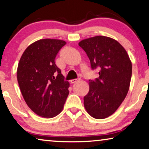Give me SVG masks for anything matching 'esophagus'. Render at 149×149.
<instances>
[{
	"label": "esophagus",
	"mask_w": 149,
	"mask_h": 149,
	"mask_svg": "<svg viewBox=\"0 0 149 149\" xmlns=\"http://www.w3.org/2000/svg\"><path fill=\"white\" fill-rule=\"evenodd\" d=\"M79 79H80V78H77V79H72V80L70 81V82L72 84H74L75 83V82H77V81H79Z\"/></svg>",
	"instance_id": "34e87169"
}]
</instances>
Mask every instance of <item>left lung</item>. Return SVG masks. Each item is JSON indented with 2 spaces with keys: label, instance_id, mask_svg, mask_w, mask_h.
<instances>
[{
  "label": "left lung",
  "instance_id": "obj_1",
  "mask_svg": "<svg viewBox=\"0 0 149 149\" xmlns=\"http://www.w3.org/2000/svg\"><path fill=\"white\" fill-rule=\"evenodd\" d=\"M79 46L87 54L92 70H99V77L89 82L90 90L84 97V107L94 118H106L115 112L127 95L132 63L123 47L110 37L84 39Z\"/></svg>",
  "mask_w": 149,
  "mask_h": 149
}]
</instances>
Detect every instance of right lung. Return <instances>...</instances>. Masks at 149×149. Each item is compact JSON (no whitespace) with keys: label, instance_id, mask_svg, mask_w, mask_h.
I'll list each match as a JSON object with an SVG mask.
<instances>
[{"label":"right lung","instance_id":"1","mask_svg":"<svg viewBox=\"0 0 149 149\" xmlns=\"http://www.w3.org/2000/svg\"><path fill=\"white\" fill-rule=\"evenodd\" d=\"M66 42L45 39L32 43L20 59L17 80L29 107L40 116L53 118L60 113L68 96L70 84L55 63Z\"/></svg>","mask_w":149,"mask_h":149}]
</instances>
